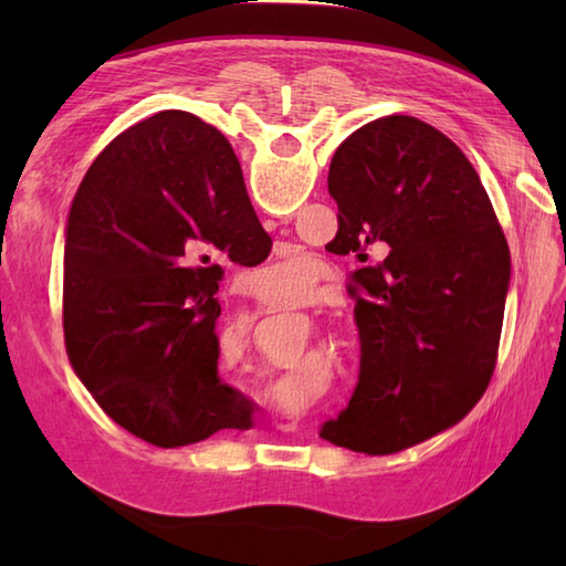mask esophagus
I'll use <instances>...</instances> for the list:
<instances>
[{
	"label": "esophagus",
	"instance_id": "34e87169",
	"mask_svg": "<svg viewBox=\"0 0 566 566\" xmlns=\"http://www.w3.org/2000/svg\"><path fill=\"white\" fill-rule=\"evenodd\" d=\"M284 430H294V423H286V426H284Z\"/></svg>",
	"mask_w": 566,
	"mask_h": 566
}]
</instances>
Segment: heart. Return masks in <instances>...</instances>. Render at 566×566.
Wrapping results in <instances>:
<instances>
[{"label":"heart","instance_id":"b5f03b06","mask_svg":"<svg viewBox=\"0 0 566 566\" xmlns=\"http://www.w3.org/2000/svg\"><path fill=\"white\" fill-rule=\"evenodd\" d=\"M264 272L276 276V280H290L294 292H308L311 280H314V274L308 272V268H304V264H294V262H276V264H270Z\"/></svg>","mask_w":566,"mask_h":566}]
</instances>
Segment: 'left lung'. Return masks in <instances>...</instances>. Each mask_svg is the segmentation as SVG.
<instances>
[{
    "label": "left lung",
    "mask_w": 566,
    "mask_h": 566,
    "mask_svg": "<svg viewBox=\"0 0 566 566\" xmlns=\"http://www.w3.org/2000/svg\"><path fill=\"white\" fill-rule=\"evenodd\" d=\"M335 248L353 274L359 379L321 438L365 454L423 442L472 411L496 367L511 252L467 155L413 116H384L335 150Z\"/></svg>",
    "instance_id": "1"
}]
</instances>
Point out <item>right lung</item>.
<instances>
[{
  "mask_svg": "<svg viewBox=\"0 0 566 566\" xmlns=\"http://www.w3.org/2000/svg\"><path fill=\"white\" fill-rule=\"evenodd\" d=\"M264 231L219 130L160 112L106 146L67 213L70 365L114 423L182 448L250 420L219 377L221 258L252 262Z\"/></svg>",
  "mask_w": 566,
  "mask_h": 566,
  "instance_id": "1",
  "label": "right lung"
}]
</instances>
